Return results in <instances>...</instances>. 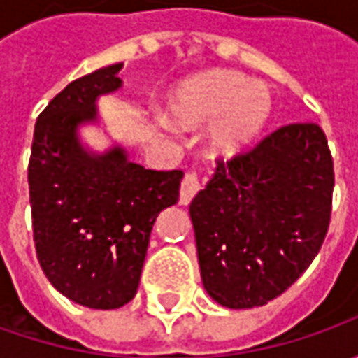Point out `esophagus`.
Masks as SVG:
<instances>
[{"mask_svg":"<svg viewBox=\"0 0 358 358\" xmlns=\"http://www.w3.org/2000/svg\"><path fill=\"white\" fill-rule=\"evenodd\" d=\"M201 191V181L197 173H187L181 183V193H179V203L181 205H189L191 199Z\"/></svg>","mask_w":358,"mask_h":358,"instance_id":"esophagus-1","label":"esophagus"}]
</instances>
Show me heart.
<instances>
[{"label": "heart", "instance_id": "heart-1", "mask_svg": "<svg viewBox=\"0 0 358 358\" xmlns=\"http://www.w3.org/2000/svg\"><path fill=\"white\" fill-rule=\"evenodd\" d=\"M167 113L181 129L211 125L209 149L215 157H233L251 147L273 113L267 85L251 83L235 71H207L173 91Z\"/></svg>", "mask_w": 358, "mask_h": 358}]
</instances>
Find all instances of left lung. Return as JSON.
<instances>
[{"mask_svg":"<svg viewBox=\"0 0 358 358\" xmlns=\"http://www.w3.org/2000/svg\"><path fill=\"white\" fill-rule=\"evenodd\" d=\"M333 187V157L317 123L282 125L251 151L217 159L189 205L209 296L251 309L285 293L323 245Z\"/></svg>","mask_w":358,"mask_h":358,"instance_id":"1","label":"left lung"}]
</instances>
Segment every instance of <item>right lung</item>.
I'll return each instance as SVG.
<instances>
[{"mask_svg":"<svg viewBox=\"0 0 358 358\" xmlns=\"http://www.w3.org/2000/svg\"><path fill=\"white\" fill-rule=\"evenodd\" d=\"M123 63L71 81L37 117L27 167L37 261L49 282L90 309H119L137 293L157 215L179 201L183 171H153L123 147L93 153L79 125L121 87Z\"/></svg>","mask_w":358,"mask_h":358,"instance_id":"obj_1","label":"right lung"}]
</instances>
